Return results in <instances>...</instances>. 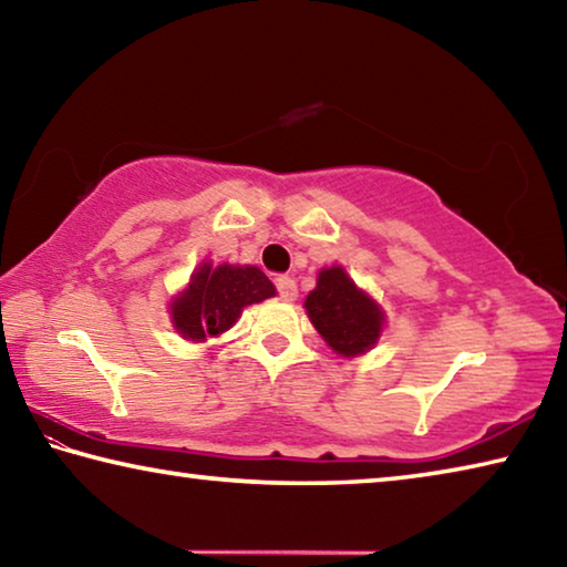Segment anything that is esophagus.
Wrapping results in <instances>:
<instances>
[{
  "mask_svg": "<svg viewBox=\"0 0 567 567\" xmlns=\"http://www.w3.org/2000/svg\"><path fill=\"white\" fill-rule=\"evenodd\" d=\"M275 285H277V290H280V297L285 302L297 300V282L292 280V277H277Z\"/></svg>",
  "mask_w": 567,
  "mask_h": 567,
  "instance_id": "obj_1",
  "label": "esophagus"
}]
</instances>
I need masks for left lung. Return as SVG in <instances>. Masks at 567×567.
Listing matches in <instances>:
<instances>
[{
	"instance_id": "8db88e82",
	"label": "left lung",
	"mask_w": 567,
	"mask_h": 567,
	"mask_svg": "<svg viewBox=\"0 0 567 567\" xmlns=\"http://www.w3.org/2000/svg\"><path fill=\"white\" fill-rule=\"evenodd\" d=\"M305 312L320 338L342 358H360L375 348L385 312L354 285L342 265L322 267L315 290L305 297Z\"/></svg>"
}]
</instances>
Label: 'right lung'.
Here are the masks:
<instances>
[{
    "instance_id": "add662e5",
    "label": "right lung",
    "mask_w": 567,
    "mask_h": 567,
    "mask_svg": "<svg viewBox=\"0 0 567 567\" xmlns=\"http://www.w3.org/2000/svg\"><path fill=\"white\" fill-rule=\"evenodd\" d=\"M275 285L255 265L199 262L185 290L167 307L172 328L189 342L219 338L239 320L245 307L275 297Z\"/></svg>"
}]
</instances>
